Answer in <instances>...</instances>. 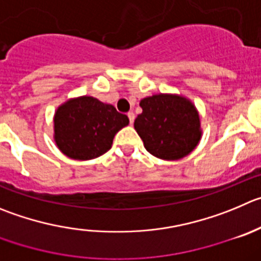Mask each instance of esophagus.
<instances>
[{"instance_id":"34e87169","label":"esophagus","mask_w":261,"mask_h":261,"mask_svg":"<svg viewBox=\"0 0 261 261\" xmlns=\"http://www.w3.org/2000/svg\"><path fill=\"white\" fill-rule=\"evenodd\" d=\"M127 117H128V121H130V123H134V119H135V114H134V112H128Z\"/></svg>"}]
</instances>
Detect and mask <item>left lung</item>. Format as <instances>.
<instances>
[{
    "instance_id": "8db88e82",
    "label": "left lung",
    "mask_w": 261,
    "mask_h": 261,
    "mask_svg": "<svg viewBox=\"0 0 261 261\" xmlns=\"http://www.w3.org/2000/svg\"><path fill=\"white\" fill-rule=\"evenodd\" d=\"M134 127L150 154L162 160L186 157L201 139L199 117L186 97L153 95L140 101Z\"/></svg>"
}]
</instances>
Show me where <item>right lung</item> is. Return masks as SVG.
I'll return each instance as SVG.
<instances>
[{
  "mask_svg": "<svg viewBox=\"0 0 261 261\" xmlns=\"http://www.w3.org/2000/svg\"><path fill=\"white\" fill-rule=\"evenodd\" d=\"M126 125V114L91 96L67 101L54 117L55 142L59 149L68 157L81 161L108 152L114 135Z\"/></svg>",
  "mask_w": 261,
  "mask_h": 261,
  "instance_id": "right-lung-1",
  "label": "right lung"
}]
</instances>
